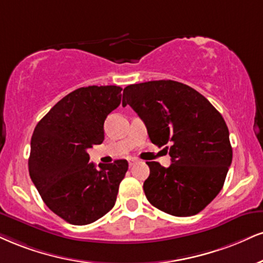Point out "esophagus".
<instances>
[{
	"label": "esophagus",
	"instance_id": "34e87169",
	"mask_svg": "<svg viewBox=\"0 0 263 263\" xmlns=\"http://www.w3.org/2000/svg\"><path fill=\"white\" fill-rule=\"evenodd\" d=\"M137 162H138V160L136 159V158H129V159H128V165H129V167H131V166H134L135 164L137 163Z\"/></svg>",
	"mask_w": 263,
	"mask_h": 263
}]
</instances>
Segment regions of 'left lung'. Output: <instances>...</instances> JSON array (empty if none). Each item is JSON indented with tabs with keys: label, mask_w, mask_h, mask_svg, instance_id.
Returning a JSON list of instances; mask_svg holds the SVG:
<instances>
[{
	"label": "left lung",
	"mask_w": 263,
	"mask_h": 263,
	"mask_svg": "<svg viewBox=\"0 0 263 263\" xmlns=\"http://www.w3.org/2000/svg\"><path fill=\"white\" fill-rule=\"evenodd\" d=\"M122 105L143 120L152 143H170L172 164L148 162L147 200L175 217L195 216L222 190L233 159L229 129L202 94L175 81H151L123 89Z\"/></svg>",
	"instance_id": "8db88e82"
}]
</instances>
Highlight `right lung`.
I'll use <instances>...</instances> for the list:
<instances>
[{"label": "right lung", "instance_id": "obj_1", "mask_svg": "<svg viewBox=\"0 0 263 263\" xmlns=\"http://www.w3.org/2000/svg\"><path fill=\"white\" fill-rule=\"evenodd\" d=\"M121 90L118 85L78 88L51 107L31 136V181L47 207L74 226L96 222L111 210L128 169L125 159L97 169L87 153L103 143L104 121L121 103Z\"/></svg>", "mask_w": 263, "mask_h": 263}]
</instances>
